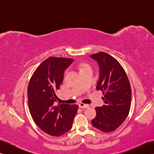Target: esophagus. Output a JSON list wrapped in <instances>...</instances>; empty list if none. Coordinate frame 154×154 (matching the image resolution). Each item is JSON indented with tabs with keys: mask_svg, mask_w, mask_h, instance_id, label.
Returning a JSON list of instances; mask_svg holds the SVG:
<instances>
[{
	"mask_svg": "<svg viewBox=\"0 0 154 154\" xmlns=\"http://www.w3.org/2000/svg\"><path fill=\"white\" fill-rule=\"evenodd\" d=\"M79 108H82V109H87V108L89 107V105L86 104H84V103H79Z\"/></svg>",
	"mask_w": 154,
	"mask_h": 154,
	"instance_id": "1",
	"label": "esophagus"
}]
</instances>
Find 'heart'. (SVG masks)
<instances>
[{
	"label": "heart",
	"mask_w": 154,
	"mask_h": 154,
	"mask_svg": "<svg viewBox=\"0 0 154 154\" xmlns=\"http://www.w3.org/2000/svg\"><path fill=\"white\" fill-rule=\"evenodd\" d=\"M78 67H79V70H80V72H81V71H82L84 69H87V68H89L90 66L88 64L83 63L79 64V66H78Z\"/></svg>",
	"instance_id": "heart-1"
}]
</instances>
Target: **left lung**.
I'll return each instance as SVG.
<instances>
[{"instance_id":"left-lung-1","label":"left lung","mask_w":154,"mask_h":154,"mask_svg":"<svg viewBox=\"0 0 154 154\" xmlns=\"http://www.w3.org/2000/svg\"><path fill=\"white\" fill-rule=\"evenodd\" d=\"M99 64V79L96 89L103 91L104 104L95 108L92 125L103 132H113L130 112L131 87L125 71L115 58L104 52L90 55Z\"/></svg>"}]
</instances>
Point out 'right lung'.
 <instances>
[{
	"label": "right lung",
	"instance_id": "add662e5",
	"mask_svg": "<svg viewBox=\"0 0 154 154\" xmlns=\"http://www.w3.org/2000/svg\"><path fill=\"white\" fill-rule=\"evenodd\" d=\"M73 61L49 57L35 69L28 84L29 110L34 122L49 135L60 136L69 131L77 112V104H54L57 99L55 91L63 82L64 71Z\"/></svg>",
	"mask_w": 154,
	"mask_h": 154
}]
</instances>
